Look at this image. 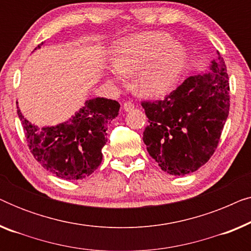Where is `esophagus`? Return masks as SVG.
<instances>
[{
    "label": "esophagus",
    "mask_w": 251,
    "mask_h": 251,
    "mask_svg": "<svg viewBox=\"0 0 251 251\" xmlns=\"http://www.w3.org/2000/svg\"><path fill=\"white\" fill-rule=\"evenodd\" d=\"M133 108H135V104H133L132 101H126L125 104H123V109H125L126 112L132 111Z\"/></svg>",
    "instance_id": "1"
}]
</instances>
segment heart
Here are the masks:
<instances>
[{"label": "heart", "instance_id": "heart-1", "mask_svg": "<svg viewBox=\"0 0 251 251\" xmlns=\"http://www.w3.org/2000/svg\"><path fill=\"white\" fill-rule=\"evenodd\" d=\"M111 63L121 75L138 72L137 90L144 96L159 97L168 94L179 80L186 67L187 53L168 34L146 32L119 41ZM109 78L118 80L115 73Z\"/></svg>", "mask_w": 251, "mask_h": 251}]
</instances>
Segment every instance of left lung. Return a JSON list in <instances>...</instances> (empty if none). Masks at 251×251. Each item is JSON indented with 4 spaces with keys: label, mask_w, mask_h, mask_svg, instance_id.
I'll return each mask as SVG.
<instances>
[{
    "label": "left lung",
    "mask_w": 251,
    "mask_h": 251,
    "mask_svg": "<svg viewBox=\"0 0 251 251\" xmlns=\"http://www.w3.org/2000/svg\"><path fill=\"white\" fill-rule=\"evenodd\" d=\"M217 53L210 70L188 76L163 100L142 102L147 152L173 176L197 171L217 149L229 111L228 75Z\"/></svg>",
    "instance_id": "obj_1"
}]
</instances>
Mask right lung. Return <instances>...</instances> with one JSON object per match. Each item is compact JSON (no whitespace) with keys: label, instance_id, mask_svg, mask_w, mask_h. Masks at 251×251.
<instances>
[{"label":"right lung","instance_id":"obj_1","mask_svg":"<svg viewBox=\"0 0 251 251\" xmlns=\"http://www.w3.org/2000/svg\"><path fill=\"white\" fill-rule=\"evenodd\" d=\"M119 109L116 100L92 98L67 121L40 129L25 119L17 101V112L30 152L44 169L66 180L83 179L99 167L101 149L107 142L106 130L119 115Z\"/></svg>","mask_w":251,"mask_h":251}]
</instances>
